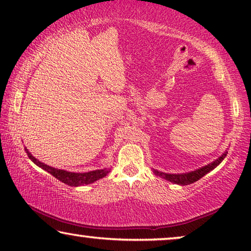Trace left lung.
I'll list each match as a JSON object with an SVG mask.
<instances>
[{"instance_id": "1", "label": "left lung", "mask_w": 251, "mask_h": 251, "mask_svg": "<svg viewBox=\"0 0 251 251\" xmlns=\"http://www.w3.org/2000/svg\"><path fill=\"white\" fill-rule=\"evenodd\" d=\"M227 154V151L226 150L221 155L219 156L218 159L214 160V161L206 164V166L198 168V169L194 170V171H189V173H185V174H167V173H162V171H159L156 169H152L153 173H154L155 176H159L163 179H166L167 181L173 182V184L176 185H180V186H185V185H190L193 182L197 181L198 179H201V177H204L205 175H207L209 171H212L213 169H215L216 167L221 163L224 158H226Z\"/></svg>"}]
</instances>
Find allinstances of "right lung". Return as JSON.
I'll return each instance as SVG.
<instances>
[{
  "label": "right lung",
  "mask_w": 251,
  "mask_h": 251,
  "mask_svg": "<svg viewBox=\"0 0 251 251\" xmlns=\"http://www.w3.org/2000/svg\"><path fill=\"white\" fill-rule=\"evenodd\" d=\"M25 152H27L29 159L31 160L36 166H38L39 168H42L43 170L47 171L48 174L54 176V177L56 179H58L59 181L64 182V184L72 187H78V186L92 184V182L106 177L111 170L110 168H103V169L92 170V171H88V173H72V171H67L64 169H57V168L50 167L46 163L39 161L38 159H36L35 156L28 151L27 148H25Z\"/></svg>",
  "instance_id": "obj_1"
}]
</instances>
